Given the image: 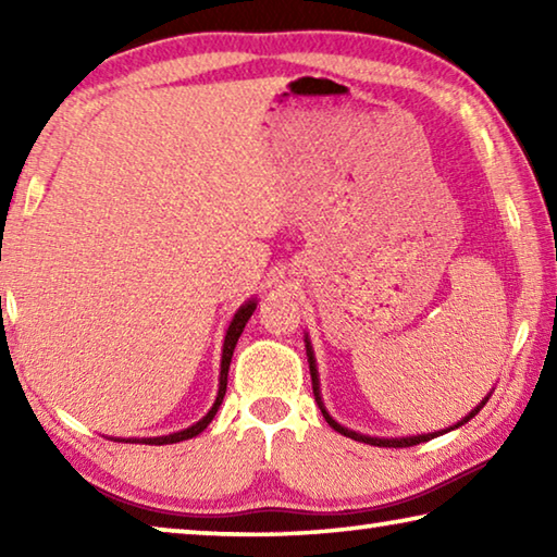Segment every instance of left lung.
<instances>
[{
  "instance_id": "1",
  "label": "left lung",
  "mask_w": 557,
  "mask_h": 557,
  "mask_svg": "<svg viewBox=\"0 0 557 557\" xmlns=\"http://www.w3.org/2000/svg\"><path fill=\"white\" fill-rule=\"evenodd\" d=\"M305 344H307V358H309V373H312L314 400H317V405H319V410H322L326 422H329V425H332L336 432H342L344 437H351V440H356V442H366V445H373V447H412V445H420V442H428V440L437 437V435H445V432H449V430L461 428V425H465V422H469L479 410L484 408V405L488 403V398H492V393H488L486 398H484L482 403H479L476 408L467 414V418H461V420L457 422V425H451V428H447V430H440V432H428V435H412V437H369V435H361V432H354V430H348V428H344V425H338V422L332 418V414L326 412L324 403H322V393H319V373H317V361H314L312 344H309V338H305Z\"/></svg>"
}]
</instances>
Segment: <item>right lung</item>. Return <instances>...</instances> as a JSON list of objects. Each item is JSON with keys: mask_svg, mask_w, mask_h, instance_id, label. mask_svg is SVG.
Returning <instances> with one entry per match:
<instances>
[{"mask_svg": "<svg viewBox=\"0 0 557 557\" xmlns=\"http://www.w3.org/2000/svg\"><path fill=\"white\" fill-rule=\"evenodd\" d=\"M258 301L256 299H248L245 305L235 312L233 322L228 326V332H225V342H223V356H221V375H219V395H215V403L213 408L203 414V418L196 422V425L186 428L182 432H174V435H164V437H143V440H117V442H143V445H174V442H184V440H191L209 428V422L215 418V412H219L221 403H223V395L225 388H228V369H231V358H233V348L238 344V338L243 334L245 324H248V319L256 312Z\"/></svg>", "mask_w": 557, "mask_h": 557, "instance_id": "obj_1", "label": "right lung"}]
</instances>
